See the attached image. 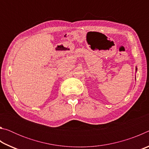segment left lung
Instances as JSON below:
<instances>
[{
  "label": "left lung",
  "instance_id": "8db88e82",
  "mask_svg": "<svg viewBox=\"0 0 149 149\" xmlns=\"http://www.w3.org/2000/svg\"><path fill=\"white\" fill-rule=\"evenodd\" d=\"M135 70H136V72H137V67H136V69ZM135 79H136V77H135Z\"/></svg>",
  "mask_w": 149,
  "mask_h": 149
}]
</instances>
